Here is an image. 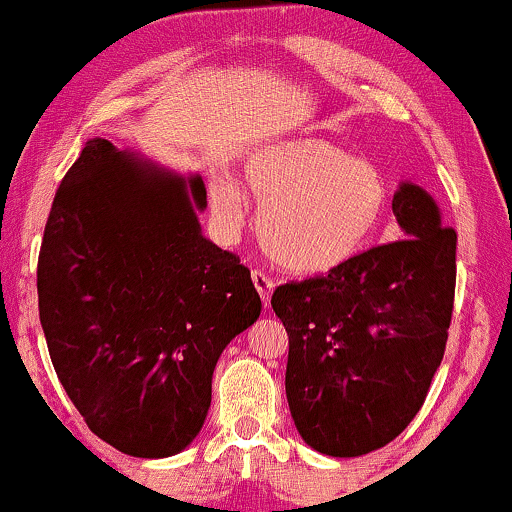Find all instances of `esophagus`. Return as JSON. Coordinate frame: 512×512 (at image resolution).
<instances>
[{
    "label": "esophagus",
    "instance_id": "obj_1",
    "mask_svg": "<svg viewBox=\"0 0 512 512\" xmlns=\"http://www.w3.org/2000/svg\"><path fill=\"white\" fill-rule=\"evenodd\" d=\"M252 283H255L257 293H260L262 303H264V307H267L269 300H272V293H274V281L269 279L264 272H257L255 269V272H252Z\"/></svg>",
    "mask_w": 512,
    "mask_h": 512
}]
</instances>
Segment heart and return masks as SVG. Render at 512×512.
<instances>
[{"label": "heart", "mask_w": 512, "mask_h": 512, "mask_svg": "<svg viewBox=\"0 0 512 512\" xmlns=\"http://www.w3.org/2000/svg\"><path fill=\"white\" fill-rule=\"evenodd\" d=\"M243 181L260 207L257 236L269 260L286 272H334L367 248L389 205L384 176L369 159L315 135L257 147L243 159ZM233 176L209 183L214 217L236 233L250 214V195Z\"/></svg>", "instance_id": "1"}]
</instances>
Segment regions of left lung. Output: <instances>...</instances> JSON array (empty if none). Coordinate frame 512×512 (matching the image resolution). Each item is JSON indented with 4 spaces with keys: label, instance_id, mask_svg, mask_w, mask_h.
I'll return each mask as SVG.
<instances>
[{
    "label": "left lung",
    "instance_id": "1",
    "mask_svg": "<svg viewBox=\"0 0 512 512\" xmlns=\"http://www.w3.org/2000/svg\"><path fill=\"white\" fill-rule=\"evenodd\" d=\"M393 214L403 231L396 243L272 295L288 331L295 429L331 458H357L396 439L420 412L446 350L458 236L412 181L393 193Z\"/></svg>",
    "mask_w": 512,
    "mask_h": 512
}]
</instances>
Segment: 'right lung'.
Returning a JSON list of instances; mask_svg holds the SVG:
<instances>
[{
    "mask_svg": "<svg viewBox=\"0 0 512 512\" xmlns=\"http://www.w3.org/2000/svg\"><path fill=\"white\" fill-rule=\"evenodd\" d=\"M200 174L95 138L52 202L38 260L54 372L88 427L133 458L193 443L224 348L257 322L250 269L205 238Z\"/></svg>",
    "mask_w": 512,
    "mask_h": 512,
    "instance_id": "add662e5",
    "label": "right lung"
}]
</instances>
